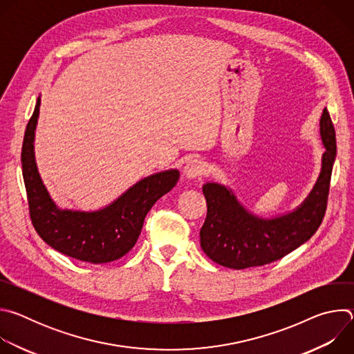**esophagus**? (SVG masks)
<instances>
[{
    "mask_svg": "<svg viewBox=\"0 0 354 354\" xmlns=\"http://www.w3.org/2000/svg\"><path fill=\"white\" fill-rule=\"evenodd\" d=\"M183 172H185L186 178H190V179L201 178V176H205L207 174V165L201 160L193 158V160H189L186 162Z\"/></svg>",
    "mask_w": 354,
    "mask_h": 354,
    "instance_id": "34e87169",
    "label": "esophagus"
}]
</instances>
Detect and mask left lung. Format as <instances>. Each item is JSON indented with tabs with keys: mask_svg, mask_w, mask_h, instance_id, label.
I'll list each match as a JSON object with an SVG mask.
<instances>
[{
	"mask_svg": "<svg viewBox=\"0 0 354 354\" xmlns=\"http://www.w3.org/2000/svg\"><path fill=\"white\" fill-rule=\"evenodd\" d=\"M319 126L326 148L322 171L310 196L292 213L270 220L259 218L245 210L225 186H203L207 216L200 230V245L213 262L238 270L263 266L281 259L317 232L325 217L336 158V134L326 108Z\"/></svg>",
	"mask_w": 354,
	"mask_h": 354,
	"instance_id": "1",
	"label": "left lung"
}]
</instances>
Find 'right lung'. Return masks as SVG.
I'll list each match as a JSON object with an SVG mask.
<instances>
[{
	"instance_id": "right-lung-1",
	"label": "right lung",
	"mask_w": 354,
	"mask_h": 354,
	"mask_svg": "<svg viewBox=\"0 0 354 354\" xmlns=\"http://www.w3.org/2000/svg\"><path fill=\"white\" fill-rule=\"evenodd\" d=\"M39 106L40 97L28 122L21 154L29 216L36 232L53 249L82 262L99 265L123 258L136 245L147 213L176 185L179 171L171 169L141 179L102 210H62L50 198L35 162Z\"/></svg>"
}]
</instances>
